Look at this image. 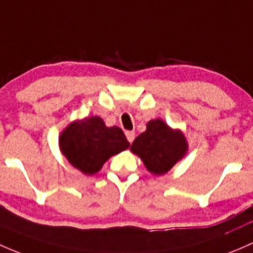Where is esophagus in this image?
<instances>
[{
	"label": "esophagus",
	"mask_w": 253,
	"mask_h": 253,
	"mask_svg": "<svg viewBox=\"0 0 253 253\" xmlns=\"http://www.w3.org/2000/svg\"><path fill=\"white\" fill-rule=\"evenodd\" d=\"M126 137L128 139L129 143H132L134 140V132L133 131H127L126 132Z\"/></svg>",
	"instance_id": "34e87169"
}]
</instances>
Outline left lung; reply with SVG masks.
I'll use <instances>...</instances> for the list:
<instances>
[{"instance_id": "1", "label": "left lung", "mask_w": 253, "mask_h": 253, "mask_svg": "<svg viewBox=\"0 0 253 253\" xmlns=\"http://www.w3.org/2000/svg\"><path fill=\"white\" fill-rule=\"evenodd\" d=\"M188 144L180 131H173L162 120H151L147 131L138 135L131 145L149 172L164 174L183 158Z\"/></svg>"}]
</instances>
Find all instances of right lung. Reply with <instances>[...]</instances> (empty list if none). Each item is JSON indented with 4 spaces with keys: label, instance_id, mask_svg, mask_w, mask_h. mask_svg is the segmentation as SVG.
I'll list each match as a JSON object with an SVG mask.
<instances>
[{
    "label": "right lung",
    "instance_id": "add662e5",
    "mask_svg": "<svg viewBox=\"0 0 253 253\" xmlns=\"http://www.w3.org/2000/svg\"><path fill=\"white\" fill-rule=\"evenodd\" d=\"M60 150L74 167L84 174H94L110 156L129 147L120 127H106L98 116L69 125L59 138Z\"/></svg>",
    "mask_w": 253,
    "mask_h": 253
}]
</instances>
